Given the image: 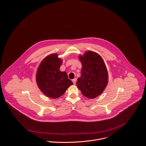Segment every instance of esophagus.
<instances>
[{
  "mask_svg": "<svg viewBox=\"0 0 146 146\" xmlns=\"http://www.w3.org/2000/svg\"><path fill=\"white\" fill-rule=\"evenodd\" d=\"M76 80H77L76 78H74L73 80H72V81H73V84H74V85L76 84Z\"/></svg>",
  "mask_w": 146,
  "mask_h": 146,
  "instance_id": "esophagus-1",
  "label": "esophagus"
}]
</instances>
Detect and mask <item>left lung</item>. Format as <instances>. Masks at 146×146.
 Segmentation results:
<instances>
[{
	"label": "left lung",
	"mask_w": 146,
	"mask_h": 146,
	"mask_svg": "<svg viewBox=\"0 0 146 146\" xmlns=\"http://www.w3.org/2000/svg\"><path fill=\"white\" fill-rule=\"evenodd\" d=\"M82 64L81 77L77 86L82 94L90 99L100 96L108 83V72L101 56L96 52L88 50L79 55Z\"/></svg>",
	"instance_id": "1"
}]
</instances>
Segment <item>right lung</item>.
Here are the masks:
<instances>
[{"instance_id":"add662e5","label":"right lung","mask_w":146,"mask_h":146,"mask_svg":"<svg viewBox=\"0 0 146 146\" xmlns=\"http://www.w3.org/2000/svg\"><path fill=\"white\" fill-rule=\"evenodd\" d=\"M62 60L57 53L45 57L40 64L36 76V83L40 90L48 97L58 98L73 84L65 72L60 70Z\"/></svg>"}]
</instances>
